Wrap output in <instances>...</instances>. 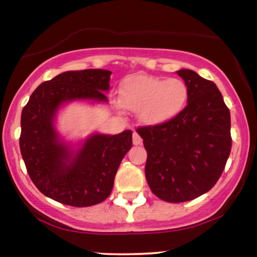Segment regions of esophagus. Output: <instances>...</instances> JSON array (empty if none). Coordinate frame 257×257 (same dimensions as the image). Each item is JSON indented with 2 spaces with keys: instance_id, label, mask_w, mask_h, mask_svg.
I'll list each match as a JSON object with an SVG mask.
<instances>
[{
  "instance_id": "1",
  "label": "esophagus",
  "mask_w": 257,
  "mask_h": 257,
  "mask_svg": "<svg viewBox=\"0 0 257 257\" xmlns=\"http://www.w3.org/2000/svg\"><path fill=\"white\" fill-rule=\"evenodd\" d=\"M133 144H134V145H141V144H143V139H141V137L137 132L133 133Z\"/></svg>"
}]
</instances>
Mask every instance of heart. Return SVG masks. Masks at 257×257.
Wrapping results in <instances>:
<instances>
[{
	"label": "heart",
	"instance_id": "1",
	"mask_svg": "<svg viewBox=\"0 0 257 257\" xmlns=\"http://www.w3.org/2000/svg\"><path fill=\"white\" fill-rule=\"evenodd\" d=\"M122 102L138 112L149 125H159L176 118L188 101L187 84L180 78L138 75L126 78L120 89Z\"/></svg>",
	"mask_w": 257,
	"mask_h": 257
}]
</instances>
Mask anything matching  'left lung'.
<instances>
[{
    "mask_svg": "<svg viewBox=\"0 0 257 257\" xmlns=\"http://www.w3.org/2000/svg\"><path fill=\"white\" fill-rule=\"evenodd\" d=\"M188 101L176 118L137 129L147 151L145 175L152 193L169 203L202 196L214 187L232 147L231 114L214 82L179 70Z\"/></svg>",
    "mask_w": 257,
    "mask_h": 257,
    "instance_id": "1",
    "label": "left lung"
}]
</instances>
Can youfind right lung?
Listing matches in <instances>:
<instances>
[{
  "instance_id": "add662e5",
  "label": "right lung",
  "mask_w": 257,
  "mask_h": 257,
  "mask_svg": "<svg viewBox=\"0 0 257 257\" xmlns=\"http://www.w3.org/2000/svg\"><path fill=\"white\" fill-rule=\"evenodd\" d=\"M111 71H67L43 82L22 112L19 145L30 179L44 196L71 206H90L111 194L114 176L132 149V131L94 134L77 152L69 149L54 126L58 108L72 100L107 101Z\"/></svg>"
}]
</instances>
